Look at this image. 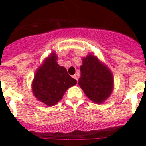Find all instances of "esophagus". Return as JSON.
Returning a JSON list of instances; mask_svg holds the SVG:
<instances>
[{"label": "esophagus", "mask_w": 146, "mask_h": 146, "mask_svg": "<svg viewBox=\"0 0 146 146\" xmlns=\"http://www.w3.org/2000/svg\"><path fill=\"white\" fill-rule=\"evenodd\" d=\"M73 77L74 78V79H75V80H76V81H78V76H77V74H75V75H74V76H73Z\"/></svg>", "instance_id": "esophagus-1"}]
</instances>
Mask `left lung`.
<instances>
[{"mask_svg": "<svg viewBox=\"0 0 146 146\" xmlns=\"http://www.w3.org/2000/svg\"><path fill=\"white\" fill-rule=\"evenodd\" d=\"M79 85L85 94L96 103H102L111 95L113 89V75L99 60L89 54L82 60Z\"/></svg>", "mask_w": 146, "mask_h": 146, "instance_id": "left-lung-1", "label": "left lung"}]
</instances>
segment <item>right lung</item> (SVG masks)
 I'll list each match as a JSON object with an SVG mask.
<instances>
[{"instance_id":"obj_1","label":"right lung","mask_w":146,"mask_h":146,"mask_svg":"<svg viewBox=\"0 0 146 146\" xmlns=\"http://www.w3.org/2000/svg\"><path fill=\"white\" fill-rule=\"evenodd\" d=\"M57 59L54 54L48 58L36 71L33 82L35 96L48 106L57 104L67 89L76 84L66 69L57 64Z\"/></svg>"}]
</instances>
